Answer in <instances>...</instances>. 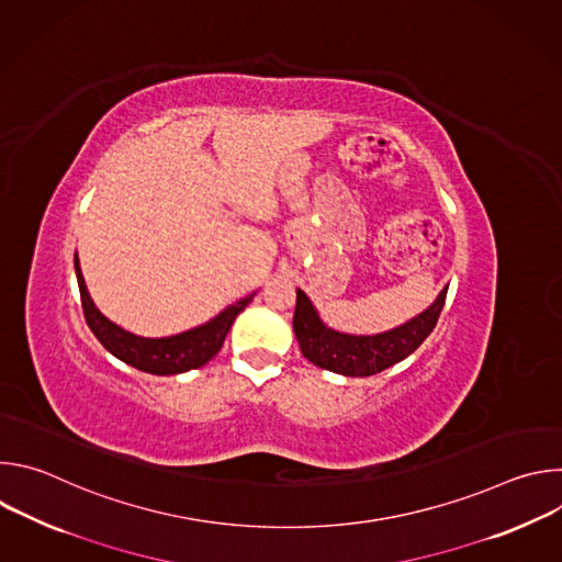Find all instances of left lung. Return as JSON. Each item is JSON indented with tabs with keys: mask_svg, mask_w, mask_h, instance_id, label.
Listing matches in <instances>:
<instances>
[{
	"mask_svg": "<svg viewBox=\"0 0 562 562\" xmlns=\"http://www.w3.org/2000/svg\"><path fill=\"white\" fill-rule=\"evenodd\" d=\"M447 289L449 286H445L438 300L427 311L409 319L407 325L378 336H349L325 327L311 300L297 289L293 331L302 356L317 367L351 378L380 373L412 356L427 340L445 306Z\"/></svg>",
	"mask_w": 562,
	"mask_h": 562,
	"instance_id": "obj_1",
	"label": "left lung"
}]
</instances>
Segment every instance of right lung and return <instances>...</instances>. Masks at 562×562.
<instances>
[{
    "label": "right lung",
    "mask_w": 562,
    "mask_h": 562,
    "mask_svg": "<svg viewBox=\"0 0 562 562\" xmlns=\"http://www.w3.org/2000/svg\"><path fill=\"white\" fill-rule=\"evenodd\" d=\"M75 273H77L79 297H82L87 325L91 327L95 338L104 345L106 351H111L122 362L153 375H176V373H184L206 364L222 349L224 338L237 313L245 311V306L254 297L249 295L245 300L231 304L217 317H213L211 323L198 329H191L171 338H139L120 329L98 311V306L93 304L87 291L82 271H79L77 254H75Z\"/></svg>",
    "instance_id": "1"
}]
</instances>
